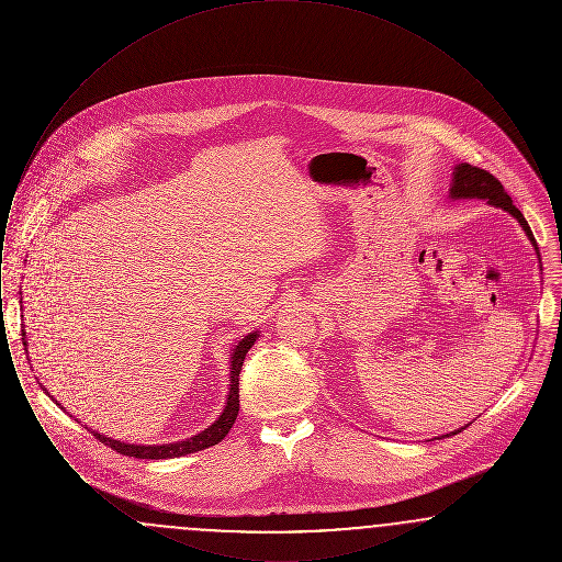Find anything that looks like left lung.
<instances>
[{
  "instance_id": "8db88e82",
  "label": "left lung",
  "mask_w": 562,
  "mask_h": 562,
  "mask_svg": "<svg viewBox=\"0 0 562 562\" xmlns=\"http://www.w3.org/2000/svg\"><path fill=\"white\" fill-rule=\"evenodd\" d=\"M449 198L451 200H484L486 204L495 206V209H502L506 213L512 214L520 227L525 229L527 238L533 244L535 252H537V261L541 263V255H539V248H537V241L533 238V232L529 227V223L525 221L522 213L512 204V198L508 195V191L504 189V186L493 177L488 175L486 170L476 168V166H470V164H457L453 168V179H451V189H449ZM470 426V424H468ZM468 426H461V428L449 431V434H442L438 438H449L453 434H459L461 429L468 428Z\"/></svg>"
}]
</instances>
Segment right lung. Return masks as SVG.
Returning <instances> with one entry per match:
<instances>
[{"mask_svg": "<svg viewBox=\"0 0 562 562\" xmlns=\"http://www.w3.org/2000/svg\"><path fill=\"white\" fill-rule=\"evenodd\" d=\"M23 339H25L23 344L27 348V333L25 330H23ZM257 339H259V330H252V333L244 335L240 341H238V346L232 349V353H229V392H227V401H225V406H223V413L216 417L214 424H211L206 429H202L200 434L186 438V440H179V442H170V445H131V442L113 440V438H109V436L101 434V431H92V434L101 442H105L108 447H111L113 451H117L120 454H128V457H134V459H172V457L198 453V451H204L209 447L218 445L227 436V431L232 429V426L236 424V417H238V411H240L238 383H240L241 364H244V358H246L248 349L255 346ZM46 394H48V390H46Z\"/></svg>", "mask_w": 562, "mask_h": 562, "instance_id": "1", "label": "right lung"}]
</instances>
